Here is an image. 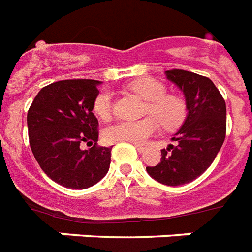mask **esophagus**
Returning a JSON list of instances; mask_svg holds the SVG:
<instances>
[{
	"instance_id": "esophagus-1",
	"label": "esophagus",
	"mask_w": 252,
	"mask_h": 252,
	"mask_svg": "<svg viewBox=\"0 0 252 252\" xmlns=\"http://www.w3.org/2000/svg\"><path fill=\"white\" fill-rule=\"evenodd\" d=\"M135 147H136V150H138L139 154H142V152H144V151H146V148H144L143 146H138V144H135Z\"/></svg>"
}]
</instances>
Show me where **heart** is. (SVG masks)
I'll return each instance as SVG.
<instances>
[{"mask_svg": "<svg viewBox=\"0 0 252 252\" xmlns=\"http://www.w3.org/2000/svg\"><path fill=\"white\" fill-rule=\"evenodd\" d=\"M128 90L146 100L147 113L150 116L138 121H118L110 125L104 131V138L109 143L126 142L143 144L147 139L158 130V121L168 130L180 126L186 117V104L176 94H165L164 84L152 78H143L128 84ZM94 112L101 120H108L112 113V94L104 90L96 96Z\"/></svg>", "mask_w": 252, "mask_h": 252, "instance_id": "1", "label": "heart"}]
</instances>
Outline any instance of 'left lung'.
Segmentation results:
<instances>
[{"label": "left lung", "mask_w": 252, "mask_h": 252, "mask_svg": "<svg viewBox=\"0 0 252 252\" xmlns=\"http://www.w3.org/2000/svg\"><path fill=\"white\" fill-rule=\"evenodd\" d=\"M165 75L185 96L187 116L172 138L176 146L169 144L161 151L160 162L146 169L162 185L181 186L202 176L222 147L226 105L209 78L176 69L165 71Z\"/></svg>", "instance_id": "8db88e82"}]
</instances>
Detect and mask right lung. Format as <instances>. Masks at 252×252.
Masks as SVG:
<instances>
[{
    "label": "right lung",
    "instance_id": "obj_1",
    "mask_svg": "<svg viewBox=\"0 0 252 252\" xmlns=\"http://www.w3.org/2000/svg\"><path fill=\"white\" fill-rule=\"evenodd\" d=\"M101 83L60 80L41 88L27 113L30 146L40 168L67 189L83 190L109 170L112 147H98V121L92 110ZM82 142L94 144L82 150Z\"/></svg>",
    "mask_w": 252,
    "mask_h": 252
}]
</instances>
